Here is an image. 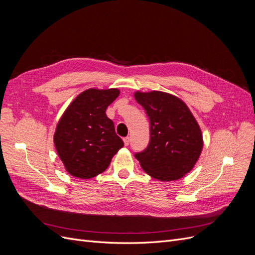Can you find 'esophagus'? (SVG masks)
Returning <instances> with one entry per match:
<instances>
[{"label":"esophagus","instance_id":"1","mask_svg":"<svg viewBox=\"0 0 255 255\" xmlns=\"http://www.w3.org/2000/svg\"><path fill=\"white\" fill-rule=\"evenodd\" d=\"M123 142H125V144H126V145H128V143H129V137L123 138Z\"/></svg>","mask_w":255,"mask_h":255}]
</instances>
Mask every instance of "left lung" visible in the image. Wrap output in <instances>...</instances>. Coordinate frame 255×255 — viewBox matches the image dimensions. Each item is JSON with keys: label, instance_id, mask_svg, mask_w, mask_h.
<instances>
[{"label": "left lung", "instance_id": "1", "mask_svg": "<svg viewBox=\"0 0 255 255\" xmlns=\"http://www.w3.org/2000/svg\"><path fill=\"white\" fill-rule=\"evenodd\" d=\"M136 101L150 120V142L136 153L145 173L158 181H176L195 167L203 137L194 115L180 98L163 91H136Z\"/></svg>", "mask_w": 255, "mask_h": 255}]
</instances>
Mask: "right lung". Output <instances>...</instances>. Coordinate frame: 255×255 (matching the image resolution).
I'll use <instances>...</instances> for the list:
<instances>
[{
  "mask_svg": "<svg viewBox=\"0 0 255 255\" xmlns=\"http://www.w3.org/2000/svg\"><path fill=\"white\" fill-rule=\"evenodd\" d=\"M120 91L90 88L76 97L61 116L54 144L66 170L79 179H91L105 171L123 146L106 109Z\"/></svg>",
  "mask_w": 255,
  "mask_h": 255,
  "instance_id": "add662e5",
  "label": "right lung"
}]
</instances>
